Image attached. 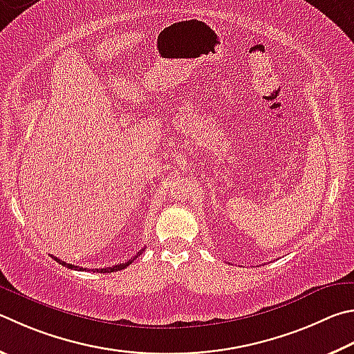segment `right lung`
Segmentation results:
<instances>
[{"label":"right lung","mask_w":354,"mask_h":354,"mask_svg":"<svg viewBox=\"0 0 354 354\" xmlns=\"http://www.w3.org/2000/svg\"><path fill=\"white\" fill-rule=\"evenodd\" d=\"M142 250H144V249H142ZM142 250H140V252H142ZM140 252H138V255H140ZM138 255H134L133 259H130V260L125 261V263H120V265H115V266H111V268L97 269V272H115V271H122V269H125L128 265H131V263L138 259ZM54 260H55L57 263H62L63 266H66V268H69V269H79V271H86V268H79V266L69 265V263H66V261H62L60 259H57V257H54Z\"/></svg>","instance_id":"1"}]
</instances>
